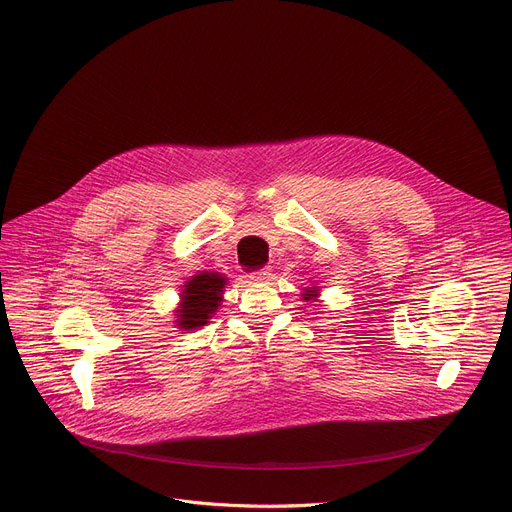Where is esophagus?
Here are the masks:
<instances>
[{
  "label": "esophagus",
  "instance_id": "34e87169",
  "mask_svg": "<svg viewBox=\"0 0 512 512\" xmlns=\"http://www.w3.org/2000/svg\"><path fill=\"white\" fill-rule=\"evenodd\" d=\"M270 278H272V267H261V270L249 274L251 282H267Z\"/></svg>",
  "mask_w": 512,
  "mask_h": 512
}]
</instances>
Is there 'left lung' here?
I'll list each match as a JSON object with an SVG mask.
<instances>
[{
    "instance_id": "left-lung-1",
    "label": "left lung",
    "mask_w": 512,
    "mask_h": 512,
    "mask_svg": "<svg viewBox=\"0 0 512 512\" xmlns=\"http://www.w3.org/2000/svg\"><path fill=\"white\" fill-rule=\"evenodd\" d=\"M315 288H317V286H315ZM315 288L303 292V301H315V299H317V290H315Z\"/></svg>"
}]
</instances>
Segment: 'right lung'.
Segmentation results:
<instances>
[{
	"label": "right lung",
	"instance_id": "add662e5",
	"mask_svg": "<svg viewBox=\"0 0 512 512\" xmlns=\"http://www.w3.org/2000/svg\"><path fill=\"white\" fill-rule=\"evenodd\" d=\"M226 278L215 272H201L184 284L180 292V307L176 309V326L182 330H197L205 326L209 317L222 303Z\"/></svg>",
	"mask_w": 512,
	"mask_h": 512
}]
</instances>
